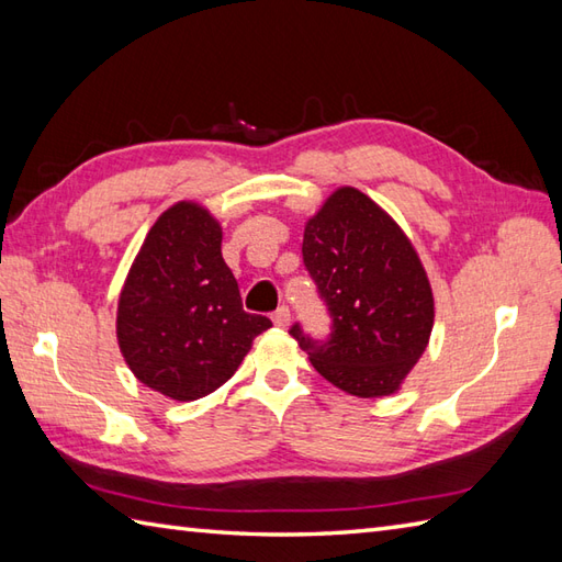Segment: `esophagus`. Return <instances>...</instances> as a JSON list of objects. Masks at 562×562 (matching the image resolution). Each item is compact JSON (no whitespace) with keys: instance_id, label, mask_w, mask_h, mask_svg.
<instances>
[{"instance_id":"esophagus-1","label":"esophagus","mask_w":562,"mask_h":562,"mask_svg":"<svg viewBox=\"0 0 562 562\" xmlns=\"http://www.w3.org/2000/svg\"><path fill=\"white\" fill-rule=\"evenodd\" d=\"M272 324L280 326V328H288L290 326V308L288 306H280L278 312L272 314Z\"/></svg>"}]
</instances>
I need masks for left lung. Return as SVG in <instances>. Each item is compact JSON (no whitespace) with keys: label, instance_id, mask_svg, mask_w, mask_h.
<instances>
[{"label":"left lung","instance_id":"left-lung-1","mask_svg":"<svg viewBox=\"0 0 562 562\" xmlns=\"http://www.w3.org/2000/svg\"><path fill=\"white\" fill-rule=\"evenodd\" d=\"M302 256L333 326L328 340H314L294 324V340L345 393H396L435 324L432 288L411 238L372 198L345 186L306 222Z\"/></svg>","mask_w":562,"mask_h":562}]
</instances>
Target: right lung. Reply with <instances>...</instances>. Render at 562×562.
<instances>
[{"mask_svg": "<svg viewBox=\"0 0 562 562\" xmlns=\"http://www.w3.org/2000/svg\"><path fill=\"white\" fill-rule=\"evenodd\" d=\"M272 324L246 314L222 258V226L198 202L154 222L117 302V345L142 384L198 401L229 381Z\"/></svg>", "mask_w": 562, "mask_h": 562, "instance_id": "1", "label": "right lung"}]
</instances>
